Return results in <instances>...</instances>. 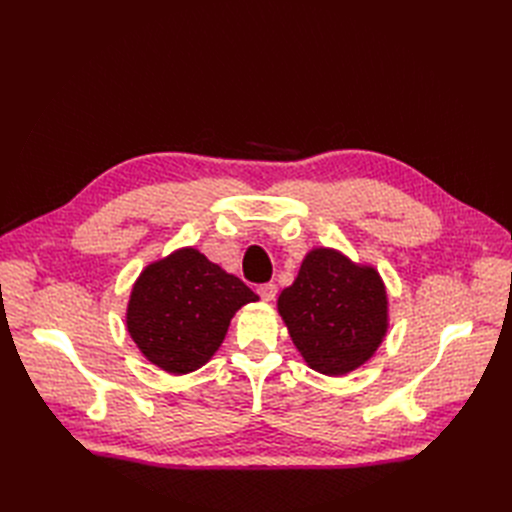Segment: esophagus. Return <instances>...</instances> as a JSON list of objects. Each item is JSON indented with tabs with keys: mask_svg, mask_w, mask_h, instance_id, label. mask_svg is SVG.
I'll list each match as a JSON object with an SVG mask.
<instances>
[{
	"mask_svg": "<svg viewBox=\"0 0 512 512\" xmlns=\"http://www.w3.org/2000/svg\"><path fill=\"white\" fill-rule=\"evenodd\" d=\"M258 294H260L262 301H273L275 294H277V286L275 284H260Z\"/></svg>",
	"mask_w": 512,
	"mask_h": 512,
	"instance_id": "1",
	"label": "esophagus"
}]
</instances>
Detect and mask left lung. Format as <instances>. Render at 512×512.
Instances as JSON below:
<instances>
[{
    "instance_id": "left-lung-1",
    "label": "left lung",
    "mask_w": 512,
    "mask_h": 512,
    "mask_svg": "<svg viewBox=\"0 0 512 512\" xmlns=\"http://www.w3.org/2000/svg\"><path fill=\"white\" fill-rule=\"evenodd\" d=\"M386 290L376 269L335 250H312L277 309L305 363L327 376L361 367L386 335Z\"/></svg>"
}]
</instances>
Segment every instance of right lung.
<instances>
[{
    "label": "right lung",
    "instance_id": "obj_1",
    "mask_svg": "<svg viewBox=\"0 0 512 512\" xmlns=\"http://www.w3.org/2000/svg\"><path fill=\"white\" fill-rule=\"evenodd\" d=\"M258 294L194 247L153 262L128 303V333L168 374L203 367L224 342L230 318Z\"/></svg>",
    "mask_w": 512,
    "mask_h": 512
}]
</instances>
